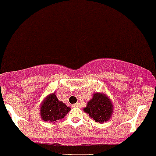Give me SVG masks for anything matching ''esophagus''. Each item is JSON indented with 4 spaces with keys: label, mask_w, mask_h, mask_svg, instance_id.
Listing matches in <instances>:
<instances>
[{
    "label": "esophagus",
    "mask_w": 156,
    "mask_h": 156,
    "mask_svg": "<svg viewBox=\"0 0 156 156\" xmlns=\"http://www.w3.org/2000/svg\"><path fill=\"white\" fill-rule=\"evenodd\" d=\"M79 105H80L79 104H78V103H76V104H73V107H79Z\"/></svg>",
    "instance_id": "34e87169"
}]
</instances>
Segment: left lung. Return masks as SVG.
<instances>
[{
    "mask_svg": "<svg viewBox=\"0 0 156 156\" xmlns=\"http://www.w3.org/2000/svg\"><path fill=\"white\" fill-rule=\"evenodd\" d=\"M83 111L89 114L90 119L95 122L104 124L107 122L113 113V103L107 94L104 92H95L92 98L87 102Z\"/></svg>",
    "mask_w": 156,
    "mask_h": 156,
    "instance_id": "left-lung-1",
    "label": "left lung"
}]
</instances>
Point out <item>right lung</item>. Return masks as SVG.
Wrapping results in <instances>:
<instances>
[{"mask_svg": "<svg viewBox=\"0 0 156 156\" xmlns=\"http://www.w3.org/2000/svg\"><path fill=\"white\" fill-rule=\"evenodd\" d=\"M71 108L58 99L55 93L49 94L44 98L40 107V115L44 121L55 123L58 120L64 119Z\"/></svg>", "mask_w": 156, "mask_h": 156, "instance_id": "obj_1", "label": "right lung"}]
</instances>
